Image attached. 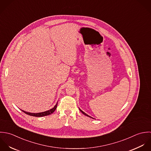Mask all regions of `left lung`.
Here are the masks:
<instances>
[{
    "mask_svg": "<svg viewBox=\"0 0 151 151\" xmlns=\"http://www.w3.org/2000/svg\"><path fill=\"white\" fill-rule=\"evenodd\" d=\"M79 110H80V111H81V112H82V113H83V114L84 115H85V116H88V117H90V116H89V115H88V114H87L86 113H85V112H83V111H82V110H81L80 109H79ZM91 118H92V117H91ZM92 119H93V118H92Z\"/></svg>",
    "mask_w": 151,
    "mask_h": 151,
    "instance_id": "8db88e82",
    "label": "left lung"
}]
</instances>
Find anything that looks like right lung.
Listing matches in <instances>:
<instances>
[{"mask_svg":"<svg viewBox=\"0 0 151 151\" xmlns=\"http://www.w3.org/2000/svg\"><path fill=\"white\" fill-rule=\"evenodd\" d=\"M57 104H58V102L57 103L55 104V106L52 108L51 109L49 110H47V111H44V112H41V113H29V112H27V111H25L24 110H21L23 112H24V113L29 115V116H34V117H43V116H48L50 114H52L54 111L56 110L57 107Z\"/></svg>","mask_w":151,"mask_h":151,"instance_id":"obj_1","label":"right lung"}]
</instances>
